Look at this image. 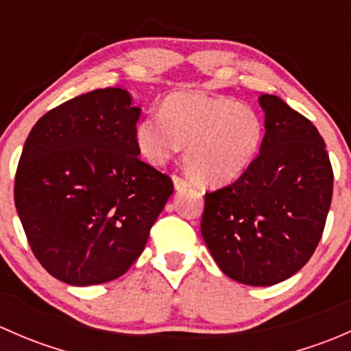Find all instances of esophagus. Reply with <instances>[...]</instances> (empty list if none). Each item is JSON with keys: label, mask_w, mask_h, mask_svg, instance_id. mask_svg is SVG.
<instances>
[{"label": "esophagus", "mask_w": 351, "mask_h": 351, "mask_svg": "<svg viewBox=\"0 0 351 351\" xmlns=\"http://www.w3.org/2000/svg\"><path fill=\"white\" fill-rule=\"evenodd\" d=\"M173 183H175L176 190H185L186 186H190L189 180L183 178V176H180V175H173Z\"/></svg>", "instance_id": "34e87169"}]
</instances>
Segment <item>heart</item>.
Segmentation results:
<instances>
[{
    "instance_id": "heart-1",
    "label": "heart",
    "mask_w": 351,
    "mask_h": 351,
    "mask_svg": "<svg viewBox=\"0 0 351 351\" xmlns=\"http://www.w3.org/2000/svg\"><path fill=\"white\" fill-rule=\"evenodd\" d=\"M263 120L251 107L226 97L175 93L161 115L137 123L136 143L153 165H165L185 147V168L204 185L234 182L253 162L263 141Z\"/></svg>"
}]
</instances>
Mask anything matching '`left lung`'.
Returning <instances> with one entry per match:
<instances>
[{"instance_id":"8db88e82","label":"left lung","mask_w":351,"mask_h":351,"mask_svg":"<svg viewBox=\"0 0 351 351\" xmlns=\"http://www.w3.org/2000/svg\"><path fill=\"white\" fill-rule=\"evenodd\" d=\"M260 154L231 185L205 193L202 236L219 268L246 285H275L309 261L332 197L326 144L309 119L260 95Z\"/></svg>"}]
</instances>
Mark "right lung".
Masks as SVG:
<instances>
[{
  "label": "right lung",
  "instance_id": "1",
  "mask_svg": "<svg viewBox=\"0 0 351 351\" xmlns=\"http://www.w3.org/2000/svg\"><path fill=\"white\" fill-rule=\"evenodd\" d=\"M141 108L122 88L49 110L28 134L15 205L38 263L58 280H115L144 251L173 182L139 159Z\"/></svg>",
  "mask_w": 351,
  "mask_h": 351
}]
</instances>
